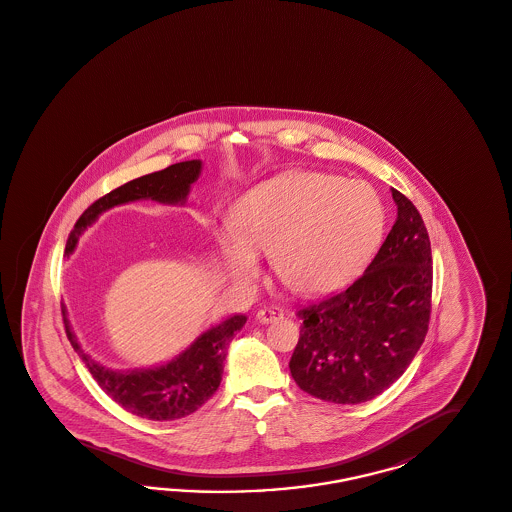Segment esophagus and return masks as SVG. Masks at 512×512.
Masks as SVG:
<instances>
[{"label": "esophagus", "mask_w": 512, "mask_h": 512, "mask_svg": "<svg viewBox=\"0 0 512 512\" xmlns=\"http://www.w3.org/2000/svg\"><path fill=\"white\" fill-rule=\"evenodd\" d=\"M283 310L280 308H261L259 312H257V321H261V323H272V321H278V319H283Z\"/></svg>", "instance_id": "1"}]
</instances>
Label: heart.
<instances>
[{
    "instance_id": "b5f03b06",
    "label": "heart",
    "mask_w": 512,
    "mask_h": 512,
    "mask_svg": "<svg viewBox=\"0 0 512 512\" xmlns=\"http://www.w3.org/2000/svg\"><path fill=\"white\" fill-rule=\"evenodd\" d=\"M382 229L384 210L369 185L297 172L249 191L234 213V229L219 236V246L236 282H253L257 253H266L289 291L312 297L352 280L369 261Z\"/></svg>"
}]
</instances>
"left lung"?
Returning <instances> with one entry per match:
<instances>
[{"label": "left lung", "mask_w": 512, "mask_h": 512, "mask_svg": "<svg viewBox=\"0 0 512 512\" xmlns=\"http://www.w3.org/2000/svg\"><path fill=\"white\" fill-rule=\"evenodd\" d=\"M397 221L365 274L342 293L297 312L291 376L302 391L336 405L371 401L408 369L427 335L433 293L429 234L397 189Z\"/></svg>", "instance_id": "left-lung-1"}]
</instances>
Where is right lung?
Returning <instances> with one entry per match:
<instances>
[{
    "instance_id": "right-lung-1",
    "label": "right lung",
    "mask_w": 512,
    "mask_h": 512,
    "mask_svg": "<svg viewBox=\"0 0 512 512\" xmlns=\"http://www.w3.org/2000/svg\"><path fill=\"white\" fill-rule=\"evenodd\" d=\"M200 168V160L177 162L155 174L132 179L113 189L106 196L98 198L77 219L66 244V255L73 251L81 232L87 229L100 213L113 206L141 198H151L162 204H183L191 185L200 176ZM62 316L66 325V335L73 350L79 353L98 386L104 389L117 405L123 406L126 412L155 422L185 418L212 397L221 384L227 346L232 336L244 327L247 319L246 316H232L221 321L204 335L198 336L191 344V348L179 353L176 359L162 367L147 371L115 372L102 367L89 353L83 352L77 338L71 333L66 310H62Z\"/></svg>"
}]
</instances>
